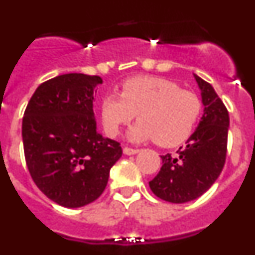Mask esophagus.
Wrapping results in <instances>:
<instances>
[{
    "label": "esophagus",
    "instance_id": "obj_1",
    "mask_svg": "<svg viewBox=\"0 0 255 255\" xmlns=\"http://www.w3.org/2000/svg\"><path fill=\"white\" fill-rule=\"evenodd\" d=\"M138 152H139V149H134V148H129V147H124V153L128 155L136 154Z\"/></svg>",
    "mask_w": 255,
    "mask_h": 255
}]
</instances>
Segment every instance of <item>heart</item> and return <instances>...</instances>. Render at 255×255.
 I'll list each match as a JSON object with an SVG mask.
<instances>
[{"label":"heart","mask_w":255,"mask_h":255,"mask_svg":"<svg viewBox=\"0 0 255 255\" xmlns=\"http://www.w3.org/2000/svg\"><path fill=\"white\" fill-rule=\"evenodd\" d=\"M202 114V101L194 92L163 78L136 76L126 80L121 96L103 98L101 116L106 132L116 136L124 125L138 115L132 126V141L154 140L161 147H176L194 131Z\"/></svg>","instance_id":"heart-1"}]
</instances>
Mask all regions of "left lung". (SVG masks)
Segmentation results:
<instances>
[{
	"mask_svg": "<svg viewBox=\"0 0 255 255\" xmlns=\"http://www.w3.org/2000/svg\"><path fill=\"white\" fill-rule=\"evenodd\" d=\"M204 112L197 130L175 155H161L162 167L149 181L153 194L170 203H186L204 194L225 166L229 112L209 83L194 75Z\"/></svg>",
	"mask_w": 255,
	"mask_h": 255,
	"instance_id": "8db88e82",
	"label": "left lung"
}]
</instances>
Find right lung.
<instances>
[{
	"mask_svg": "<svg viewBox=\"0 0 255 255\" xmlns=\"http://www.w3.org/2000/svg\"><path fill=\"white\" fill-rule=\"evenodd\" d=\"M97 75L64 74L42 83L22 117L26 166L39 190L67 208L101 197L111 167L120 159L119 141L103 138L94 119Z\"/></svg>",
	"mask_w": 255,
	"mask_h": 255,
	"instance_id": "1",
	"label": "right lung"
}]
</instances>
